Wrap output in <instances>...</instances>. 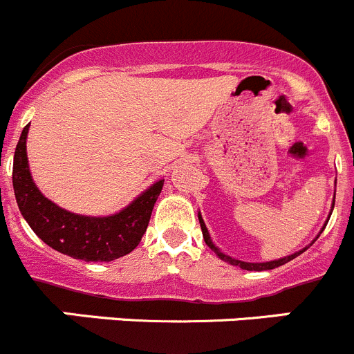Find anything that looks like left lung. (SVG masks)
<instances>
[{
	"instance_id": "8db88e82",
	"label": "left lung",
	"mask_w": 354,
	"mask_h": 354,
	"mask_svg": "<svg viewBox=\"0 0 354 354\" xmlns=\"http://www.w3.org/2000/svg\"><path fill=\"white\" fill-rule=\"evenodd\" d=\"M334 201H335V194H334ZM332 208H334V205H332ZM330 213H332V212H330ZM198 218H199V223H201V230H203V237H205V243L208 244V246L212 248L213 251H215V253H216V257H218L220 260L227 261V263L234 265V267H239V268H243V270H254V272H261V270H272V268H277V267H281V265L288 263V261L295 260V258H296V257H299V254L303 253V251H306V250H308V246H306V248H304V250H301V251H296L295 254H289V257L279 258V260H274V261H265V263H250V261H241V260H236V258H230V257H227V254H223L222 251H220L218 248H216L215 244L212 243V239H209L208 229H206V225H205V222H203L201 215H198ZM328 218H330V216H328ZM328 218H327V222H328ZM325 225H327V223H325ZM325 225H324V229H325ZM324 229H322V230H324ZM322 230H320V234H322ZM320 234H318V236H320ZM318 236L315 237V239H313V243H315V241L318 239ZM313 243H311V244H313ZM311 244H310V246H311Z\"/></svg>"
}]
</instances>
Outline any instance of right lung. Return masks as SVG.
I'll list each match as a JSON object with an SVG mask.
<instances>
[{
  "mask_svg": "<svg viewBox=\"0 0 354 354\" xmlns=\"http://www.w3.org/2000/svg\"><path fill=\"white\" fill-rule=\"evenodd\" d=\"M29 125L24 127L13 156V191L30 229L48 246L77 260L111 261L131 253L148 229L153 206L165 180L155 182L115 215L86 216L66 212L44 198L34 184L26 146Z\"/></svg>",
  "mask_w": 354,
  "mask_h": 354,
  "instance_id": "1",
  "label": "right lung"
}]
</instances>
